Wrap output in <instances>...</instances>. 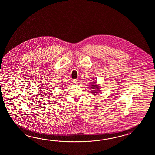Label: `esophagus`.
<instances>
[{"label": "esophagus", "instance_id": "obj_1", "mask_svg": "<svg viewBox=\"0 0 155 155\" xmlns=\"http://www.w3.org/2000/svg\"><path fill=\"white\" fill-rule=\"evenodd\" d=\"M73 83H74V84H77L78 83V81L76 79L74 80H73Z\"/></svg>", "mask_w": 155, "mask_h": 155}]
</instances>
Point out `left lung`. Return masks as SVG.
<instances>
[{
    "label": "left lung",
    "instance_id": "left-lung-1",
    "mask_svg": "<svg viewBox=\"0 0 155 155\" xmlns=\"http://www.w3.org/2000/svg\"><path fill=\"white\" fill-rule=\"evenodd\" d=\"M91 87L94 90V91H92V94H98L100 91V86L99 85H97V84L96 81L92 82V85H91ZM95 95H96V94H95Z\"/></svg>",
    "mask_w": 155,
    "mask_h": 155
}]
</instances>
